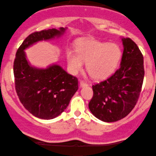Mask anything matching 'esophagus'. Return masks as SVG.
<instances>
[{"instance_id":"obj_1","label":"esophagus","mask_w":156,"mask_h":156,"mask_svg":"<svg viewBox=\"0 0 156 156\" xmlns=\"http://www.w3.org/2000/svg\"><path fill=\"white\" fill-rule=\"evenodd\" d=\"M80 87H86V86H87V83H85V82H84V81H83V80H80Z\"/></svg>"}]
</instances>
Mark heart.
I'll return each instance as SVG.
<instances>
[{
    "mask_svg": "<svg viewBox=\"0 0 156 156\" xmlns=\"http://www.w3.org/2000/svg\"><path fill=\"white\" fill-rule=\"evenodd\" d=\"M122 50L116 43L96 40H80L76 51L66 53L68 66L72 73H77L86 62V69L90 76L97 80L108 77L114 72L122 58Z\"/></svg>",
    "mask_w": 156,
    "mask_h": 156,
    "instance_id": "heart-1",
    "label": "heart"
}]
</instances>
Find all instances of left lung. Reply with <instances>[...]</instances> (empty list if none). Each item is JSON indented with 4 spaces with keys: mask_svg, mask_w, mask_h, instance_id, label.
Masks as SVG:
<instances>
[{
    "mask_svg": "<svg viewBox=\"0 0 156 156\" xmlns=\"http://www.w3.org/2000/svg\"><path fill=\"white\" fill-rule=\"evenodd\" d=\"M124 51L120 67L104 81L92 86L94 96L88 104L94 116L113 122L130 113L139 99L144 76V57L130 38H122Z\"/></svg>",
    "mask_w": 156,
    "mask_h": 156,
    "instance_id": "8db88e82",
    "label": "left lung"
}]
</instances>
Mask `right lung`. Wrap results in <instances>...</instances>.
I'll list each match as a JSON object with an SVG mask.
<instances>
[{"instance_id": "right-lung-1", "label": "right lung", "mask_w": 156, "mask_h": 156, "mask_svg": "<svg viewBox=\"0 0 156 156\" xmlns=\"http://www.w3.org/2000/svg\"><path fill=\"white\" fill-rule=\"evenodd\" d=\"M67 28L36 31L24 40L14 61L15 90L20 102L33 116L52 119L63 112L78 90V80L58 64L45 69L31 66L25 49L43 40L59 37Z\"/></svg>"}]
</instances>
